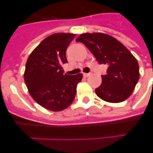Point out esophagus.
<instances>
[{"label":"esophagus","mask_w":153,"mask_h":153,"mask_svg":"<svg viewBox=\"0 0 153 153\" xmlns=\"http://www.w3.org/2000/svg\"><path fill=\"white\" fill-rule=\"evenodd\" d=\"M90 75V74H86V73H83V76H84L85 77H87L89 76Z\"/></svg>","instance_id":"obj_1"}]
</instances>
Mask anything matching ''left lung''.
<instances>
[{
    "label": "left lung",
    "instance_id": "8db88e82",
    "mask_svg": "<svg viewBox=\"0 0 153 153\" xmlns=\"http://www.w3.org/2000/svg\"><path fill=\"white\" fill-rule=\"evenodd\" d=\"M76 41L81 42L100 64L108 66L97 95L109 102H120L129 98L140 78V68L135 56L112 36L102 33H85Z\"/></svg>",
    "mask_w": 153,
    "mask_h": 153
}]
</instances>
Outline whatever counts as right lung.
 <instances>
[{"label":"right lung","mask_w":153,"mask_h":153,"mask_svg":"<svg viewBox=\"0 0 153 153\" xmlns=\"http://www.w3.org/2000/svg\"><path fill=\"white\" fill-rule=\"evenodd\" d=\"M75 34L56 33L47 36L32 51L26 63L24 81L32 98L51 111H61L72 103L83 74H63L66 51Z\"/></svg>","instance_id":"right-lung-1"}]
</instances>
